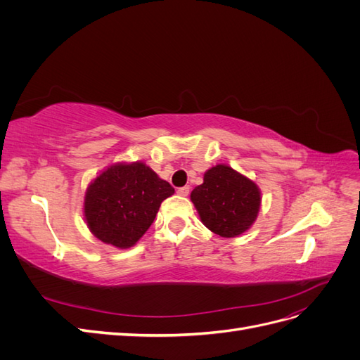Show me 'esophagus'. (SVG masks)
<instances>
[{
	"instance_id": "1",
	"label": "esophagus",
	"mask_w": 360,
	"mask_h": 360,
	"mask_svg": "<svg viewBox=\"0 0 360 360\" xmlns=\"http://www.w3.org/2000/svg\"><path fill=\"white\" fill-rule=\"evenodd\" d=\"M177 193L180 195V197H188V195H189V186L179 188V189H177Z\"/></svg>"
}]
</instances>
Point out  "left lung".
<instances>
[{"instance_id": "left-lung-1", "label": "left lung", "mask_w": 360, "mask_h": 360, "mask_svg": "<svg viewBox=\"0 0 360 360\" xmlns=\"http://www.w3.org/2000/svg\"><path fill=\"white\" fill-rule=\"evenodd\" d=\"M191 200L202 224L221 237H236L254 224L259 210V191L254 181L225 165L204 174Z\"/></svg>"}]
</instances>
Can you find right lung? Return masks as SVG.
<instances>
[{
  "mask_svg": "<svg viewBox=\"0 0 360 360\" xmlns=\"http://www.w3.org/2000/svg\"><path fill=\"white\" fill-rule=\"evenodd\" d=\"M174 188L136 162L103 171L85 193V219L99 240L115 248L134 246L153 224L163 200Z\"/></svg>",
  "mask_w": 360,
  "mask_h": 360,
  "instance_id": "add662e5",
  "label": "right lung"
}]
</instances>
